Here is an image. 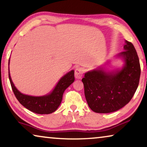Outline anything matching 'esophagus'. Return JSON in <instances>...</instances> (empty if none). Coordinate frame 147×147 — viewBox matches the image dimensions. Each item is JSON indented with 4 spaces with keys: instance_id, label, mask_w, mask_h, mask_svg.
<instances>
[{
    "instance_id": "1",
    "label": "esophagus",
    "mask_w": 147,
    "mask_h": 147,
    "mask_svg": "<svg viewBox=\"0 0 147 147\" xmlns=\"http://www.w3.org/2000/svg\"><path fill=\"white\" fill-rule=\"evenodd\" d=\"M84 73V70L83 68H81V67L77 68L75 70V72H74V76H75V78L76 79L82 78Z\"/></svg>"
}]
</instances>
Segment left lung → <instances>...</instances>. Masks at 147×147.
Returning <instances> with one entry per match:
<instances>
[{
	"mask_svg": "<svg viewBox=\"0 0 147 147\" xmlns=\"http://www.w3.org/2000/svg\"><path fill=\"white\" fill-rule=\"evenodd\" d=\"M125 42L124 51L119 54L125 61L121 70L108 73L100 68L86 73L82 80L87 102L94 112L119 110L130 101L138 88L141 74L139 59L133 44Z\"/></svg>",
	"mask_w": 147,
	"mask_h": 147,
	"instance_id": "obj_1",
	"label": "left lung"
}]
</instances>
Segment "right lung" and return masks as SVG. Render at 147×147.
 <instances>
[{
	"label": "right lung",
	"mask_w": 147,
	"mask_h": 147,
	"mask_svg": "<svg viewBox=\"0 0 147 147\" xmlns=\"http://www.w3.org/2000/svg\"><path fill=\"white\" fill-rule=\"evenodd\" d=\"M74 74L73 70L62 77L51 93L42 96H33L24 94L17 90L11 80L9 70L8 71L12 90L17 100L26 109L38 114L52 113L58 109L61 102L65 90L74 81Z\"/></svg>",
	"instance_id": "obj_1"
}]
</instances>
